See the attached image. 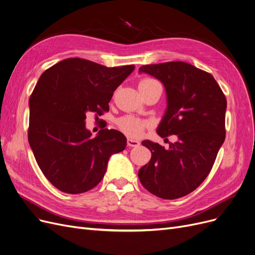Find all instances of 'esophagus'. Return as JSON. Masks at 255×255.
Returning <instances> with one entry per match:
<instances>
[{
	"label": "esophagus",
	"mask_w": 255,
	"mask_h": 255,
	"mask_svg": "<svg viewBox=\"0 0 255 255\" xmlns=\"http://www.w3.org/2000/svg\"><path fill=\"white\" fill-rule=\"evenodd\" d=\"M140 144V142L138 140H134V139H131V138H127V145L131 146V148H136Z\"/></svg>",
	"instance_id": "34e87169"
}]
</instances>
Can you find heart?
I'll return each instance as SVG.
<instances>
[{"instance_id":"1","label":"heart","mask_w":255,"mask_h":255,"mask_svg":"<svg viewBox=\"0 0 255 255\" xmlns=\"http://www.w3.org/2000/svg\"><path fill=\"white\" fill-rule=\"evenodd\" d=\"M154 83H157V80L149 77L142 78L139 82V90L149 88ZM117 125L127 135L131 137H139L142 134L143 130L149 126V122L143 119L127 115L119 118L117 120Z\"/></svg>"}]
</instances>
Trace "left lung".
Masks as SVG:
<instances>
[{
	"label": "left lung",
	"mask_w": 255,
	"mask_h": 255,
	"mask_svg": "<svg viewBox=\"0 0 255 255\" xmlns=\"http://www.w3.org/2000/svg\"><path fill=\"white\" fill-rule=\"evenodd\" d=\"M139 72L161 82L166 90L167 109L157 133L175 134L169 149L143 140L152 158L138 170L144 188L163 199L191 193L202 184L215 162L225 139L226 98L210 73L177 61L143 65Z\"/></svg>",
	"instance_id": "1"
}]
</instances>
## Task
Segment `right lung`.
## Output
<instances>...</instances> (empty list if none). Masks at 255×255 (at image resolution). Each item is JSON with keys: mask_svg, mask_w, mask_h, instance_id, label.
<instances>
[{"mask_svg": "<svg viewBox=\"0 0 255 255\" xmlns=\"http://www.w3.org/2000/svg\"><path fill=\"white\" fill-rule=\"evenodd\" d=\"M134 68L69 58L40 76L29 101L28 138L40 169L59 190L78 194L93 189L110 157L126 148L120 131L101 129L94 137L85 120L87 113L98 118L109 112L115 90Z\"/></svg>", "mask_w": 255, "mask_h": 255, "instance_id": "add662e5", "label": "right lung"}]
</instances>
